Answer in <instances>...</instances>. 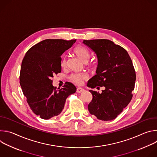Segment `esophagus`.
I'll return each instance as SVG.
<instances>
[{"instance_id":"obj_1","label":"esophagus","mask_w":157,"mask_h":157,"mask_svg":"<svg viewBox=\"0 0 157 157\" xmlns=\"http://www.w3.org/2000/svg\"><path fill=\"white\" fill-rule=\"evenodd\" d=\"M84 91V89H82V88H81V87H78L77 89H76V92H77L78 93H82Z\"/></svg>"}]
</instances>
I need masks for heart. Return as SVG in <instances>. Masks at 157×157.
<instances>
[{"mask_svg": "<svg viewBox=\"0 0 157 157\" xmlns=\"http://www.w3.org/2000/svg\"><path fill=\"white\" fill-rule=\"evenodd\" d=\"M74 52L76 53V55L84 63H86L89 60V58H90V53H89V52L86 48H85L82 46H81V45L77 46L75 48ZM66 57H63L61 62V66L64 67L66 66ZM87 78V76L85 73H75L72 74L70 76L71 81L78 85L81 84L82 83L83 80Z\"/></svg>", "mask_w": 157, "mask_h": 157, "instance_id": "obj_1", "label": "heart"}]
</instances>
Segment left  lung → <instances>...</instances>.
Returning <instances> with one entry per match:
<instances>
[{
	"label": "left lung",
	"instance_id": "1",
	"mask_svg": "<svg viewBox=\"0 0 157 157\" xmlns=\"http://www.w3.org/2000/svg\"><path fill=\"white\" fill-rule=\"evenodd\" d=\"M82 43L96 54L98 60L96 75L88 81L87 86L105 87L101 93L89 90L93 99L88 110L99 120L112 121L132 98L136 75L132 59L124 48L109 40H84Z\"/></svg>",
	"mask_w": 157,
	"mask_h": 157
}]
</instances>
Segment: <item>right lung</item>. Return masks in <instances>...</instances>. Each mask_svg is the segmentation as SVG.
I'll use <instances>...</instances> for the list:
<instances>
[{
	"mask_svg": "<svg viewBox=\"0 0 157 157\" xmlns=\"http://www.w3.org/2000/svg\"><path fill=\"white\" fill-rule=\"evenodd\" d=\"M76 40L47 39L35 44L21 63L20 84L32 110L43 119L59 115L66 98L76 91L71 82L56 89L52 84L55 74L61 71V55Z\"/></svg>",
	"mask_w": 157,
	"mask_h": 157,
	"instance_id": "add662e5",
	"label": "right lung"
}]
</instances>
